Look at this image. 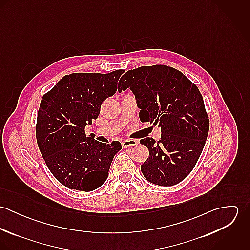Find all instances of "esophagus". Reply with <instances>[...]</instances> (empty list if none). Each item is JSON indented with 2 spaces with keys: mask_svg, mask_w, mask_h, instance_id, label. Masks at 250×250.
I'll return each instance as SVG.
<instances>
[{
  "mask_svg": "<svg viewBox=\"0 0 250 250\" xmlns=\"http://www.w3.org/2000/svg\"><path fill=\"white\" fill-rule=\"evenodd\" d=\"M138 144V142L136 140H125L122 142V147L123 148H128V147H132Z\"/></svg>",
  "mask_w": 250,
  "mask_h": 250,
  "instance_id": "esophagus-1",
  "label": "esophagus"
}]
</instances>
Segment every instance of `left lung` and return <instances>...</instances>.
<instances>
[{"mask_svg": "<svg viewBox=\"0 0 250 250\" xmlns=\"http://www.w3.org/2000/svg\"><path fill=\"white\" fill-rule=\"evenodd\" d=\"M119 84V92L133 91L141 121L161 128L157 143L152 138L141 141L149 150L141 166L143 176L159 186L178 184L193 169L209 133L210 121L199 89L182 72L167 65L129 70Z\"/></svg>", "mask_w": 250, "mask_h": 250, "instance_id": "obj_1", "label": "left lung"}]
</instances>
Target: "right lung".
Wrapping results in <instances>:
<instances>
[{"label": "right lung", "mask_w": 250, "mask_h": 250, "mask_svg": "<svg viewBox=\"0 0 250 250\" xmlns=\"http://www.w3.org/2000/svg\"><path fill=\"white\" fill-rule=\"evenodd\" d=\"M123 72L72 73L43 95L37 145L52 174L68 188L91 191L102 186L122 148L119 142L107 144L86 137L84 128L98 117L103 101L116 92Z\"/></svg>", "instance_id": "right-lung-1"}]
</instances>
